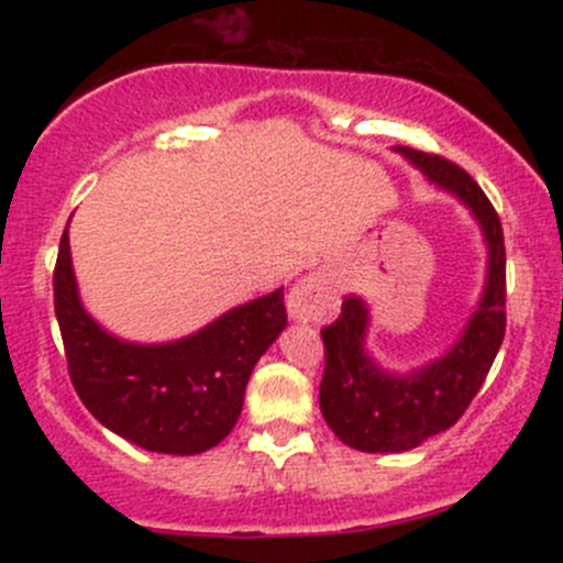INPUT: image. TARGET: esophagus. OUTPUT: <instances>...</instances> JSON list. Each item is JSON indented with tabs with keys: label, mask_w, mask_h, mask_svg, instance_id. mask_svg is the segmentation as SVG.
<instances>
[{
	"label": "esophagus",
	"mask_w": 563,
	"mask_h": 563,
	"mask_svg": "<svg viewBox=\"0 0 563 563\" xmlns=\"http://www.w3.org/2000/svg\"><path fill=\"white\" fill-rule=\"evenodd\" d=\"M339 312V280L331 273L301 277L288 294V314L296 322H322Z\"/></svg>",
	"instance_id": "obj_1"
}]
</instances>
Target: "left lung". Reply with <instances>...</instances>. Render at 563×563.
<instances>
[{"label": "left lung", "instance_id": "8db88e82", "mask_svg": "<svg viewBox=\"0 0 563 563\" xmlns=\"http://www.w3.org/2000/svg\"><path fill=\"white\" fill-rule=\"evenodd\" d=\"M407 164L461 200L479 224L487 269L479 301L450 349L412 371H389L367 349L371 303L349 294L341 318L322 331L325 376L320 410L333 434L360 452H405L448 431L482 389L506 335V245L493 203L461 166L394 145Z\"/></svg>", "mask_w": 563, "mask_h": 563}]
</instances>
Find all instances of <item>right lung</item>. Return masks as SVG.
Returning <instances> with one entry per match:
<instances>
[{"instance_id": "obj_1", "label": "right lung", "mask_w": 563, "mask_h": 563, "mask_svg": "<svg viewBox=\"0 0 563 563\" xmlns=\"http://www.w3.org/2000/svg\"><path fill=\"white\" fill-rule=\"evenodd\" d=\"M55 314L87 410L113 434L164 455H198L230 434L254 365L288 325L283 288H275L183 339H121L84 307L68 228L55 267Z\"/></svg>"}]
</instances>
